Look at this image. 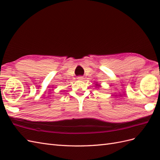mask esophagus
I'll return each mask as SVG.
<instances>
[{"instance_id":"obj_1","label":"esophagus","mask_w":160,"mask_h":160,"mask_svg":"<svg viewBox=\"0 0 160 160\" xmlns=\"http://www.w3.org/2000/svg\"><path fill=\"white\" fill-rule=\"evenodd\" d=\"M77 78H78V80H82L84 79L83 77H82V76H79V77H78Z\"/></svg>"}]
</instances>
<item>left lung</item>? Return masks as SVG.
<instances>
[{"label":"left lung","instance_id":"left-lung-1","mask_svg":"<svg viewBox=\"0 0 160 160\" xmlns=\"http://www.w3.org/2000/svg\"><path fill=\"white\" fill-rule=\"evenodd\" d=\"M97 86H98V87H100V86H99V85H98V84H97Z\"/></svg>","mask_w":160,"mask_h":160}]
</instances>
